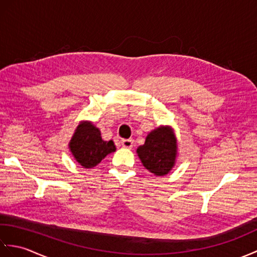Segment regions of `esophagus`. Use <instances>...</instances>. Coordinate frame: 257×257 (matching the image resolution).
<instances>
[{
	"label": "esophagus",
	"instance_id": "obj_1",
	"mask_svg": "<svg viewBox=\"0 0 257 257\" xmlns=\"http://www.w3.org/2000/svg\"><path fill=\"white\" fill-rule=\"evenodd\" d=\"M121 146L123 147V148L132 149L133 146H134V140L133 139H122L121 140Z\"/></svg>",
	"mask_w": 257,
	"mask_h": 257
}]
</instances>
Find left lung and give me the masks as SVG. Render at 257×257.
Listing matches in <instances>:
<instances>
[{
  "label": "left lung",
  "mask_w": 257,
  "mask_h": 257,
  "mask_svg": "<svg viewBox=\"0 0 257 257\" xmlns=\"http://www.w3.org/2000/svg\"><path fill=\"white\" fill-rule=\"evenodd\" d=\"M137 155L144 167L157 177H163L176 166L178 140L170 125H160L146 137L143 146L138 147Z\"/></svg>",
  "instance_id": "1"
}]
</instances>
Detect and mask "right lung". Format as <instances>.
<instances>
[{
  "label": "right lung",
  "mask_w": 257,
  "mask_h": 257,
  "mask_svg": "<svg viewBox=\"0 0 257 257\" xmlns=\"http://www.w3.org/2000/svg\"><path fill=\"white\" fill-rule=\"evenodd\" d=\"M68 149L81 167L90 169L100 163L107 155L116 151V146L112 140H102L99 128L91 121L83 120L75 129Z\"/></svg>",
  "instance_id": "add662e5"
}]
</instances>
